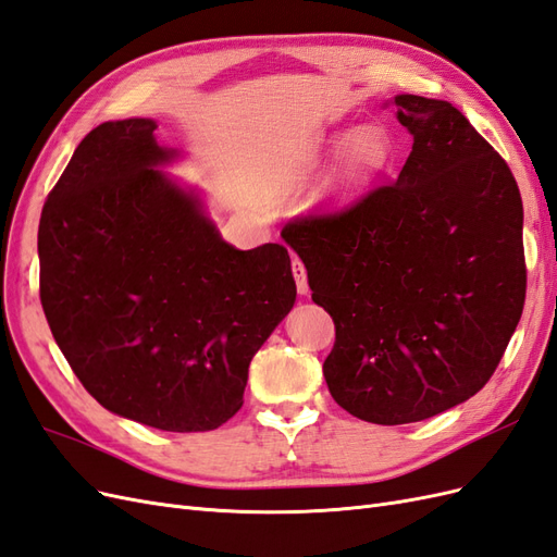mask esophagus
<instances>
[{"instance_id":"34e87169","label":"esophagus","mask_w":557,"mask_h":557,"mask_svg":"<svg viewBox=\"0 0 557 557\" xmlns=\"http://www.w3.org/2000/svg\"><path fill=\"white\" fill-rule=\"evenodd\" d=\"M293 276L297 281V293L307 295L309 293V281H307V269L299 260H293Z\"/></svg>"}]
</instances>
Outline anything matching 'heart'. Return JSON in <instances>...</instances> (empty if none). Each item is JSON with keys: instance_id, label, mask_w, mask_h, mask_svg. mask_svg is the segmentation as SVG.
<instances>
[{"instance_id": "1", "label": "heart", "mask_w": 557, "mask_h": 557, "mask_svg": "<svg viewBox=\"0 0 557 557\" xmlns=\"http://www.w3.org/2000/svg\"><path fill=\"white\" fill-rule=\"evenodd\" d=\"M325 144L330 150H339V156L315 193V201L323 207L348 205L391 166L395 156L391 132L381 125L334 132Z\"/></svg>"}]
</instances>
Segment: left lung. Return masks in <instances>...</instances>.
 Here are the masks:
<instances>
[{
    "label": "left lung",
    "instance_id": "left-lung-1",
    "mask_svg": "<svg viewBox=\"0 0 557 557\" xmlns=\"http://www.w3.org/2000/svg\"><path fill=\"white\" fill-rule=\"evenodd\" d=\"M411 156L395 183L285 225L336 330L334 401L404 425L474 397L525 305L522 199L509 164L444 99L397 95Z\"/></svg>",
    "mask_w": 557,
    "mask_h": 557
}]
</instances>
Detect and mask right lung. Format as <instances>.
I'll list each match as a JSON object with an SVG mask.
<instances>
[{"mask_svg": "<svg viewBox=\"0 0 557 557\" xmlns=\"http://www.w3.org/2000/svg\"><path fill=\"white\" fill-rule=\"evenodd\" d=\"M153 117L95 127L39 223L41 307L62 356L111 413L207 432L242 409L248 364L297 288L281 244L230 246L201 193L162 166Z\"/></svg>", "mask_w": 557, "mask_h": 557, "instance_id": "obj_1", "label": "right lung"}]
</instances>
